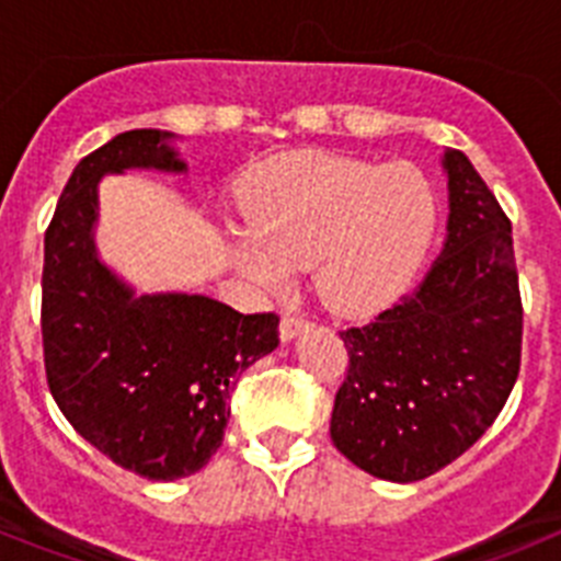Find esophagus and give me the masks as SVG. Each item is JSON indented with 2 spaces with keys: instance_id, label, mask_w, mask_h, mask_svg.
Instances as JSON below:
<instances>
[{
  "instance_id": "1",
  "label": "esophagus",
  "mask_w": 561,
  "mask_h": 561,
  "mask_svg": "<svg viewBox=\"0 0 561 561\" xmlns=\"http://www.w3.org/2000/svg\"><path fill=\"white\" fill-rule=\"evenodd\" d=\"M306 325H309V323H306L304 317L284 314V317H280V336H284V340H291V336L300 334V331H304Z\"/></svg>"
}]
</instances>
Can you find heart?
Segmentation results:
<instances>
[{
  "mask_svg": "<svg viewBox=\"0 0 561 561\" xmlns=\"http://www.w3.org/2000/svg\"><path fill=\"white\" fill-rule=\"evenodd\" d=\"M241 213L247 232L227 241L241 275L284 286L291 272L314 266L320 300L356 317L413 284L438 230V193L410 162L289 151L247 176Z\"/></svg>",
  "mask_w": 561,
  "mask_h": 561,
  "instance_id": "1",
  "label": "heart"
}]
</instances>
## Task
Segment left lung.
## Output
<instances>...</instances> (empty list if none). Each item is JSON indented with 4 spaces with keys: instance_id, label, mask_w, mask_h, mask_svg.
I'll return each mask as SVG.
<instances>
[{
    "instance_id": "8db88e82",
    "label": "left lung",
    "mask_w": 561,
    "mask_h": 561,
    "mask_svg": "<svg viewBox=\"0 0 561 561\" xmlns=\"http://www.w3.org/2000/svg\"><path fill=\"white\" fill-rule=\"evenodd\" d=\"M447 244L413 291L359 329L340 331L348 374L331 440L393 483L424 480L492 427L523 351L512 221L463 151H444Z\"/></svg>"
}]
</instances>
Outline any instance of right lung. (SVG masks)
Segmentation results:
<instances>
[{
	"mask_svg": "<svg viewBox=\"0 0 561 561\" xmlns=\"http://www.w3.org/2000/svg\"><path fill=\"white\" fill-rule=\"evenodd\" d=\"M173 134L134 128L83 157L44 232L42 340L49 393L128 472L176 480L216 455L238 376L277 348V314L205 295H134L98 261V182L128 168L185 171Z\"/></svg>",
	"mask_w": 561,
	"mask_h": 561,
	"instance_id": "add662e5",
	"label": "right lung"
}]
</instances>
